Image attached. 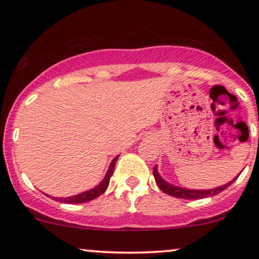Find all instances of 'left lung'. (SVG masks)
Segmentation results:
<instances>
[{
	"instance_id": "obj_1",
	"label": "left lung",
	"mask_w": 259,
	"mask_h": 259,
	"mask_svg": "<svg viewBox=\"0 0 259 259\" xmlns=\"http://www.w3.org/2000/svg\"><path fill=\"white\" fill-rule=\"evenodd\" d=\"M153 175H154V179H156L157 185L159 186V189L162 190L163 192H165V194L170 196H174V197L184 198V200H200V198H206V197H210V196H214L217 194H219V192H222L223 190L227 189L228 186H230L231 184L237 179L236 177L229 184H225V185L215 187V189H212V190H187V189H183V187L170 185V184H168L167 181L163 180L162 177L158 174V171H157V165L156 167H153Z\"/></svg>"
}]
</instances>
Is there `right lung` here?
I'll use <instances>...</instances> for the list:
<instances>
[{
    "label": "right lung",
    "mask_w": 259,
    "mask_h": 259,
    "mask_svg": "<svg viewBox=\"0 0 259 259\" xmlns=\"http://www.w3.org/2000/svg\"><path fill=\"white\" fill-rule=\"evenodd\" d=\"M118 159V156L115 157L114 159L111 162V165H109V169L108 171H107L105 179L100 183V185H97L95 189L92 190H89V191L86 192H82V194H79V195H75V196H72V197H67V198H56V201H59V202H64V203H84V202H89L91 200H95L96 197H99L100 195H102L103 192L106 191L107 187H108V184H109V179H111L112 174H113V170H114V165H115V162H117Z\"/></svg>",
    "instance_id": "obj_1"
}]
</instances>
